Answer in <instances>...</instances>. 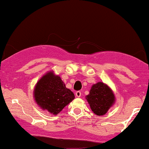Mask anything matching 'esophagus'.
<instances>
[{"instance_id": "esophagus-1", "label": "esophagus", "mask_w": 149, "mask_h": 149, "mask_svg": "<svg viewBox=\"0 0 149 149\" xmlns=\"http://www.w3.org/2000/svg\"><path fill=\"white\" fill-rule=\"evenodd\" d=\"M81 96V92L80 91H77L76 92V97H80Z\"/></svg>"}]
</instances>
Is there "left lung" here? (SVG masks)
Listing matches in <instances>:
<instances>
[{
    "label": "left lung",
    "mask_w": 149,
    "mask_h": 149,
    "mask_svg": "<svg viewBox=\"0 0 149 149\" xmlns=\"http://www.w3.org/2000/svg\"><path fill=\"white\" fill-rule=\"evenodd\" d=\"M85 98L92 112L99 116L105 115L116 102L112 89L103 82L92 85Z\"/></svg>",
    "instance_id": "1"
}]
</instances>
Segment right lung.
I'll list each match as a JSON object with an SVG mask.
<instances>
[{"instance_id": "right-lung-1", "label": "right lung", "mask_w": 149, "mask_h": 149, "mask_svg": "<svg viewBox=\"0 0 149 149\" xmlns=\"http://www.w3.org/2000/svg\"><path fill=\"white\" fill-rule=\"evenodd\" d=\"M33 98L42 110L57 115L75 99L74 94L66 85L59 75L47 71L35 85Z\"/></svg>"}]
</instances>
